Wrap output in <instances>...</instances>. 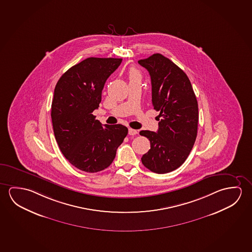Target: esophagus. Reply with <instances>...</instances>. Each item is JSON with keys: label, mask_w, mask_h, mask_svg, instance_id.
Here are the masks:
<instances>
[{"label": "esophagus", "mask_w": 252, "mask_h": 252, "mask_svg": "<svg viewBox=\"0 0 252 252\" xmlns=\"http://www.w3.org/2000/svg\"><path fill=\"white\" fill-rule=\"evenodd\" d=\"M137 133H138V132H137V130H136V129L131 128H128V134H129L130 136H135Z\"/></svg>", "instance_id": "esophagus-1"}]
</instances>
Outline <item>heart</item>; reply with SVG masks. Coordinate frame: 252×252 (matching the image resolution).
I'll use <instances>...</instances> for the list:
<instances>
[{"mask_svg": "<svg viewBox=\"0 0 252 252\" xmlns=\"http://www.w3.org/2000/svg\"><path fill=\"white\" fill-rule=\"evenodd\" d=\"M129 80H141V73L136 68H130L128 71Z\"/></svg>", "mask_w": 252, "mask_h": 252, "instance_id": "1", "label": "heart"}]
</instances>
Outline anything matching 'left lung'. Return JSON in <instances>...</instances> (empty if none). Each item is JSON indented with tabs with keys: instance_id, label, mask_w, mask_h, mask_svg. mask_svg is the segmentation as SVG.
<instances>
[{
	"instance_id": "left-lung-1",
	"label": "left lung",
	"mask_w": 252,
	"mask_h": 252,
	"mask_svg": "<svg viewBox=\"0 0 252 252\" xmlns=\"http://www.w3.org/2000/svg\"><path fill=\"white\" fill-rule=\"evenodd\" d=\"M138 63L150 73L152 105L159 111L158 131L139 132L151 143L141 160L150 171L167 173L184 163L195 143L198 102L188 75L167 58L155 53Z\"/></svg>"
}]
</instances>
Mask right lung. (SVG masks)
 <instances>
[{"label":"right lung","mask_w":252,"mask_h":252,"mask_svg":"<svg viewBox=\"0 0 252 252\" xmlns=\"http://www.w3.org/2000/svg\"><path fill=\"white\" fill-rule=\"evenodd\" d=\"M122 60L88 58L68 69L54 89L51 113L54 136L65 158L83 172L108 167L128 134L124 125H102L93 115L106 80Z\"/></svg>","instance_id":"right-lung-1"}]
</instances>
